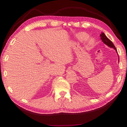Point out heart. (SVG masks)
<instances>
[{
    "label": "heart",
    "mask_w": 127,
    "mask_h": 127,
    "mask_svg": "<svg viewBox=\"0 0 127 127\" xmlns=\"http://www.w3.org/2000/svg\"><path fill=\"white\" fill-rule=\"evenodd\" d=\"M77 38H78L79 40L81 41H85L87 40L88 38H89V34L88 33H85V32H80L77 34ZM94 40L93 39H88L87 43V46L88 48H90V47L94 45Z\"/></svg>",
    "instance_id": "heart-1"
}]
</instances>
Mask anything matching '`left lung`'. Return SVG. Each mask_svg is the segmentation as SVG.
I'll return each mask as SVG.
<instances>
[{"instance_id":"1","label":"left lung","mask_w":127,"mask_h":127,"mask_svg":"<svg viewBox=\"0 0 127 127\" xmlns=\"http://www.w3.org/2000/svg\"><path fill=\"white\" fill-rule=\"evenodd\" d=\"M100 37H101V40H102L103 42L105 44H106L107 45H108V46H109V47H110V48H113L116 51V53H117V54H118L117 49L115 48V45H114V44L113 43V42H112L109 39V38L107 36H105V34L104 33L102 32L101 34H100ZM118 57H119V56H118Z\"/></svg>"}]
</instances>
